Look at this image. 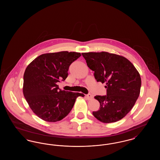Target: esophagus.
I'll list each match as a JSON object with an SVG mask.
<instances>
[{
  "instance_id": "obj_1",
  "label": "esophagus",
  "mask_w": 160,
  "mask_h": 160,
  "mask_svg": "<svg viewBox=\"0 0 160 160\" xmlns=\"http://www.w3.org/2000/svg\"><path fill=\"white\" fill-rule=\"evenodd\" d=\"M86 98L88 99V100H91L92 99V95L91 94H88L86 95Z\"/></svg>"
}]
</instances>
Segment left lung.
<instances>
[{"label": "left lung", "instance_id": "left-lung-1", "mask_svg": "<svg viewBox=\"0 0 160 160\" xmlns=\"http://www.w3.org/2000/svg\"><path fill=\"white\" fill-rule=\"evenodd\" d=\"M82 54L88 67L94 71L97 81L106 84L107 95L95 97L100 106L92 114L103 123L122 119L134 106L140 95V74L133 64L122 56L105 52Z\"/></svg>", "mask_w": 160, "mask_h": 160}]
</instances>
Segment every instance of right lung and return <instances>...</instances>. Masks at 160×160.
Instances as JSON below:
<instances>
[{
  "label": "right lung",
  "mask_w": 160,
  "mask_h": 160,
  "mask_svg": "<svg viewBox=\"0 0 160 160\" xmlns=\"http://www.w3.org/2000/svg\"><path fill=\"white\" fill-rule=\"evenodd\" d=\"M81 56L77 52L42 54L27 67L23 76V95L33 112L47 122L61 121L83 93L62 91L57 84L68 77L70 65Z\"/></svg>",
  "instance_id": "right-lung-1"
}]
</instances>
